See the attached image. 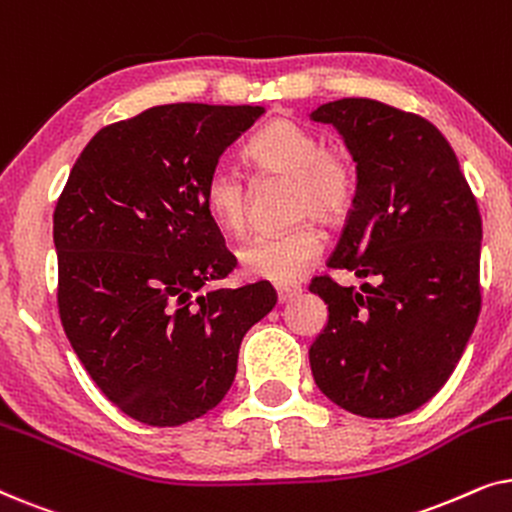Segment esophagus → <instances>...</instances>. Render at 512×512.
I'll return each instance as SVG.
<instances>
[{
	"label": "esophagus",
	"mask_w": 512,
	"mask_h": 512,
	"mask_svg": "<svg viewBox=\"0 0 512 512\" xmlns=\"http://www.w3.org/2000/svg\"><path fill=\"white\" fill-rule=\"evenodd\" d=\"M277 303L284 305L289 303V300H296L300 293H303V289H300L298 284H277Z\"/></svg>",
	"instance_id": "34e87169"
}]
</instances>
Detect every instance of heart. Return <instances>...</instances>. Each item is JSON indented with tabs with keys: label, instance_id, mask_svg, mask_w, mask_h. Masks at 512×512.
Returning <instances> with one entry per match:
<instances>
[{
	"label": "heart",
	"instance_id": "heart-1",
	"mask_svg": "<svg viewBox=\"0 0 512 512\" xmlns=\"http://www.w3.org/2000/svg\"><path fill=\"white\" fill-rule=\"evenodd\" d=\"M244 158L258 177L291 179V216H319L338 223L352 212L359 193L354 160L340 149L321 146L305 125L275 118L249 139ZM249 188L235 172L214 170L205 184V207L216 226L240 237L249 226ZM326 249V235L314 221L275 235H261L240 251L247 277L293 284L310 272Z\"/></svg>",
	"mask_w": 512,
	"mask_h": 512
}]
</instances>
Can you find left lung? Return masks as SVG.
Listing matches in <instances>:
<instances>
[{"mask_svg":"<svg viewBox=\"0 0 512 512\" xmlns=\"http://www.w3.org/2000/svg\"><path fill=\"white\" fill-rule=\"evenodd\" d=\"M359 172L331 268L375 284L312 279L328 324L310 347L321 394L359 417L391 419L450 380L480 314L482 219L452 146L426 118L366 97L321 104Z\"/></svg>","mask_w":512,"mask_h":512,"instance_id":"obj_1","label":"left lung"}]
</instances>
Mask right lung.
Wrapping results in <instances>:
<instances>
[{
    "instance_id": "1",
    "label": "right lung",
    "mask_w": 512,
    "mask_h": 512,
    "mask_svg": "<svg viewBox=\"0 0 512 512\" xmlns=\"http://www.w3.org/2000/svg\"><path fill=\"white\" fill-rule=\"evenodd\" d=\"M263 107L163 104L90 139L53 212L58 310L76 356L125 415L193 422L221 403L268 282L212 289L235 256L205 207L221 153Z\"/></svg>"
}]
</instances>
